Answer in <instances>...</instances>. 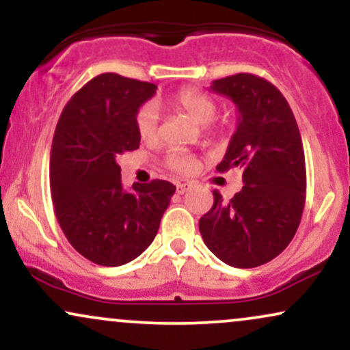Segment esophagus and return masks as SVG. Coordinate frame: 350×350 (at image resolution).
<instances>
[{"instance_id": "34e87169", "label": "esophagus", "mask_w": 350, "mask_h": 350, "mask_svg": "<svg viewBox=\"0 0 350 350\" xmlns=\"http://www.w3.org/2000/svg\"><path fill=\"white\" fill-rule=\"evenodd\" d=\"M189 187H191V184L189 183H178V186H176V192H178V194H184V192L189 191Z\"/></svg>"}]
</instances>
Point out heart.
Masks as SVG:
<instances>
[{"label":"heart","mask_w":350,"mask_h":350,"mask_svg":"<svg viewBox=\"0 0 350 350\" xmlns=\"http://www.w3.org/2000/svg\"><path fill=\"white\" fill-rule=\"evenodd\" d=\"M176 110L184 111L199 123H207L217 113V102L207 92L200 88H180L170 98ZM136 133L143 142H152L159 133V111L154 103H144L135 115ZM167 167L180 174H187L194 170V159L180 151H172L166 158Z\"/></svg>","instance_id":"obj_1"}]
</instances>
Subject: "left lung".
<instances>
[{"mask_svg":"<svg viewBox=\"0 0 350 350\" xmlns=\"http://www.w3.org/2000/svg\"><path fill=\"white\" fill-rule=\"evenodd\" d=\"M212 92L237 105L239 122L217 171L243 170L242 191L230 200L214 191L199 220L204 243L235 268H255L290 245L306 200V164L299 128L283 94L258 75L214 80Z\"/></svg>","mask_w":350,"mask_h":350,"instance_id":"8db88e82","label":"left lung"}]
</instances>
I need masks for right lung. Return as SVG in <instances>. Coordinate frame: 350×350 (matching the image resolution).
<instances>
[{
	"label": "right lung",
	"instance_id": "right-lung-1",
	"mask_svg": "<svg viewBox=\"0 0 350 350\" xmlns=\"http://www.w3.org/2000/svg\"><path fill=\"white\" fill-rule=\"evenodd\" d=\"M154 83L100 74L64 107L51 150L55 217L72 247L90 262L120 267L150 247L176 186L154 179L123 191L116 159L139 148L138 108Z\"/></svg>",
	"mask_w": 350,
	"mask_h": 350
}]
</instances>
